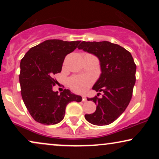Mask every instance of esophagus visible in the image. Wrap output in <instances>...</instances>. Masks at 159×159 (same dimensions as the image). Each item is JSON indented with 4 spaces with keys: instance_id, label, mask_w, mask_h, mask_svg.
I'll list each match as a JSON object with an SVG mask.
<instances>
[{
    "instance_id": "34e87169",
    "label": "esophagus",
    "mask_w": 159,
    "mask_h": 159,
    "mask_svg": "<svg viewBox=\"0 0 159 159\" xmlns=\"http://www.w3.org/2000/svg\"><path fill=\"white\" fill-rule=\"evenodd\" d=\"M82 100H83L84 102H86L87 101V97H86L85 96H82Z\"/></svg>"
}]
</instances>
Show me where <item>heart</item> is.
I'll use <instances>...</instances> for the list:
<instances>
[{
	"mask_svg": "<svg viewBox=\"0 0 159 159\" xmlns=\"http://www.w3.org/2000/svg\"><path fill=\"white\" fill-rule=\"evenodd\" d=\"M93 84V78L87 75H75L69 78V85L76 93H84Z\"/></svg>",
	"mask_w": 159,
	"mask_h": 159,
	"instance_id": "heart-1",
	"label": "heart"
}]
</instances>
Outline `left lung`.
Masks as SVG:
<instances>
[{
	"label": "left lung",
	"instance_id": "1",
	"mask_svg": "<svg viewBox=\"0 0 159 159\" xmlns=\"http://www.w3.org/2000/svg\"><path fill=\"white\" fill-rule=\"evenodd\" d=\"M78 48L97 57L102 70L93 90L103 92V95L101 98L96 96L87 98L97 107L93 114H85V119L93 125H109L123 114L130 102L136 81V64L130 52L110 42L83 41Z\"/></svg>",
	"mask_w": 159,
	"mask_h": 159
}]
</instances>
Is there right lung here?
Returning a JSON list of instances; mask_svg holds the SVG:
<instances>
[{
	"mask_svg": "<svg viewBox=\"0 0 159 159\" xmlns=\"http://www.w3.org/2000/svg\"><path fill=\"white\" fill-rule=\"evenodd\" d=\"M80 41L48 39L32 47L21 59L19 82L21 97L35 121L54 125L65 116L71 102H81V96L65 89L61 94L52 87L57 84L55 74L61 72L66 56L78 47Z\"/></svg>",
	"mask_w": 159,
	"mask_h": 159,
	"instance_id": "right-lung-1",
	"label": "right lung"
}]
</instances>
